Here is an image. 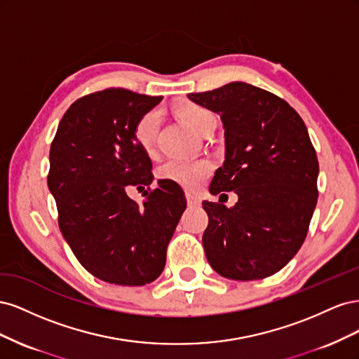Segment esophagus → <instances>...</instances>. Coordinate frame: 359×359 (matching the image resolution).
Here are the masks:
<instances>
[{
    "mask_svg": "<svg viewBox=\"0 0 359 359\" xmlns=\"http://www.w3.org/2000/svg\"><path fill=\"white\" fill-rule=\"evenodd\" d=\"M186 199H187V203L190 206H196L201 203V199L196 196L194 193H190V191H186Z\"/></svg>",
    "mask_w": 359,
    "mask_h": 359,
    "instance_id": "obj_1",
    "label": "esophagus"
}]
</instances>
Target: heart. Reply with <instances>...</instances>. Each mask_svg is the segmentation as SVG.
I'll return each mask as SVG.
<instances>
[{
	"label": "heart",
	"mask_w": 359,
	"mask_h": 359,
	"mask_svg": "<svg viewBox=\"0 0 359 359\" xmlns=\"http://www.w3.org/2000/svg\"><path fill=\"white\" fill-rule=\"evenodd\" d=\"M177 112L182 121L199 135L211 121H215V116L211 111L196 103H181L177 106ZM160 124L161 112L158 109H149L140 115L133 128L135 142L145 151L153 149L158 136ZM212 169L214 165L210 160L169 158L158 168L157 173L161 180L175 182L181 187L198 189L211 175Z\"/></svg>",
	"instance_id": "heart-1"
}]
</instances>
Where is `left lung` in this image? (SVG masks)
<instances>
[{"label":"left lung","instance_id":"8db88e82","mask_svg":"<svg viewBox=\"0 0 359 359\" xmlns=\"http://www.w3.org/2000/svg\"><path fill=\"white\" fill-rule=\"evenodd\" d=\"M189 99L219 114L224 127L226 158L211 194H238L232 208L202 202L206 259L231 280L273 276L298 253L316 208L319 161L307 127L287 102L245 82Z\"/></svg>","mask_w":359,"mask_h":359}]
</instances>
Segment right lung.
Wrapping results in <instances>:
<instances>
[{
    "label": "right lung",
    "instance_id": "right-lung-1",
    "mask_svg": "<svg viewBox=\"0 0 359 359\" xmlns=\"http://www.w3.org/2000/svg\"><path fill=\"white\" fill-rule=\"evenodd\" d=\"M160 102L124 88L83 95L64 114L50 145L48 187L61 233L81 265L112 285L144 286L161 274L187 206L181 187L166 180L145 191L142 205L126 191L154 180L133 128Z\"/></svg>",
    "mask_w": 359,
    "mask_h": 359
}]
</instances>
